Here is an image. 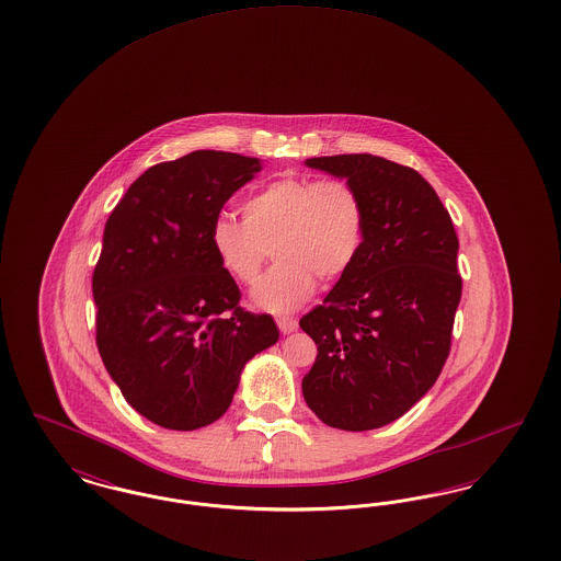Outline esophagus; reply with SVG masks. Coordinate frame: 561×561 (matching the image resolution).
Here are the masks:
<instances>
[{
	"label": "esophagus",
	"mask_w": 561,
	"mask_h": 561,
	"mask_svg": "<svg viewBox=\"0 0 561 561\" xmlns=\"http://www.w3.org/2000/svg\"><path fill=\"white\" fill-rule=\"evenodd\" d=\"M277 321V328L282 330V334H293L294 330L298 328V323L290 316H279V318H275Z\"/></svg>",
	"instance_id": "1"
}]
</instances>
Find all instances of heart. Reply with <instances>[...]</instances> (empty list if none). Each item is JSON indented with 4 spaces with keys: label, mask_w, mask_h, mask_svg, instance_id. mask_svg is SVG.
<instances>
[{
    "label": "heart",
    "mask_w": 561,
    "mask_h": 561,
    "mask_svg": "<svg viewBox=\"0 0 561 561\" xmlns=\"http://www.w3.org/2000/svg\"><path fill=\"white\" fill-rule=\"evenodd\" d=\"M243 213L218 214L210 243L220 267L241 284L256 279L273 248L277 263L252 288L254 305L267 311L300 305L318 277L345 275L364 245V202L339 179H277L252 193Z\"/></svg>",
    "instance_id": "heart-1"
}]
</instances>
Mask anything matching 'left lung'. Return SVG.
I'll return each instance as SVG.
<instances>
[{
	"mask_svg": "<svg viewBox=\"0 0 561 561\" xmlns=\"http://www.w3.org/2000/svg\"><path fill=\"white\" fill-rule=\"evenodd\" d=\"M305 165L359 193L366 236L323 305L300 320L318 345L302 396L325 425L370 431L405 414L448 359L462 293L458 238L437 193L412 168L370 153Z\"/></svg>",
	"mask_w": 561,
	"mask_h": 561,
	"instance_id": "obj_1",
	"label": "left lung"
}]
</instances>
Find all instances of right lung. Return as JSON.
Instances as JSON below:
<instances>
[{
    "label": "right lung",
    "instance_id": "add662e5",
    "mask_svg": "<svg viewBox=\"0 0 561 561\" xmlns=\"http://www.w3.org/2000/svg\"><path fill=\"white\" fill-rule=\"evenodd\" d=\"M256 158L193 151L134 181L108 216L92 275L96 345L138 414L174 431L218 421L243 366L279 339L271 316L240 307L210 227L261 172Z\"/></svg>",
    "mask_w": 561,
    "mask_h": 561
}]
</instances>
